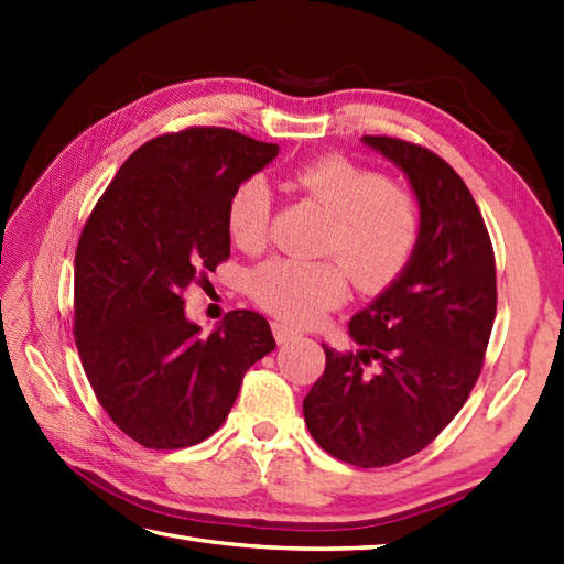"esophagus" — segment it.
<instances>
[{"label":"esophagus","mask_w":564,"mask_h":564,"mask_svg":"<svg viewBox=\"0 0 564 564\" xmlns=\"http://www.w3.org/2000/svg\"><path fill=\"white\" fill-rule=\"evenodd\" d=\"M273 334L279 344H289L293 339H301V332L293 329L291 325H285V322H273Z\"/></svg>","instance_id":"1"}]
</instances>
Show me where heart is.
Segmentation results:
<instances>
[{"mask_svg": "<svg viewBox=\"0 0 564 564\" xmlns=\"http://www.w3.org/2000/svg\"><path fill=\"white\" fill-rule=\"evenodd\" d=\"M291 184L332 218L322 251L341 259L358 289H380L410 261L419 215L404 188L339 154L301 164L291 172ZM269 215V184L249 176L227 200V235L239 249H259ZM249 285L263 307L297 325L317 322L346 297V275L337 261L271 259L254 269Z\"/></svg>", "mask_w": 564, "mask_h": 564, "instance_id": "obj_1", "label": "heart"}]
</instances>
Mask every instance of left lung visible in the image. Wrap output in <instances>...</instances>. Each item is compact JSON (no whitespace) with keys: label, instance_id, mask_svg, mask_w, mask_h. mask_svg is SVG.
<instances>
[{"label":"left lung","instance_id":"1","mask_svg":"<svg viewBox=\"0 0 564 564\" xmlns=\"http://www.w3.org/2000/svg\"><path fill=\"white\" fill-rule=\"evenodd\" d=\"M361 142L406 176L419 235L398 279L351 317L358 351L322 344L327 366L303 414L334 458L386 467L426 448L465 404L495 325L497 269L482 213L451 164L398 138Z\"/></svg>","mask_w":564,"mask_h":564}]
</instances>
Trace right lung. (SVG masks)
<instances>
[{
  "instance_id": "1",
  "label": "right lung",
  "mask_w": 564,
  "mask_h": 564,
  "mask_svg": "<svg viewBox=\"0 0 564 564\" xmlns=\"http://www.w3.org/2000/svg\"><path fill=\"white\" fill-rule=\"evenodd\" d=\"M279 145L227 128L160 135L123 162L84 225L75 254V341L94 394L140 446L208 438L242 378L275 349L269 322L232 310L210 334L182 301L230 257L225 210L237 184Z\"/></svg>"
}]
</instances>
